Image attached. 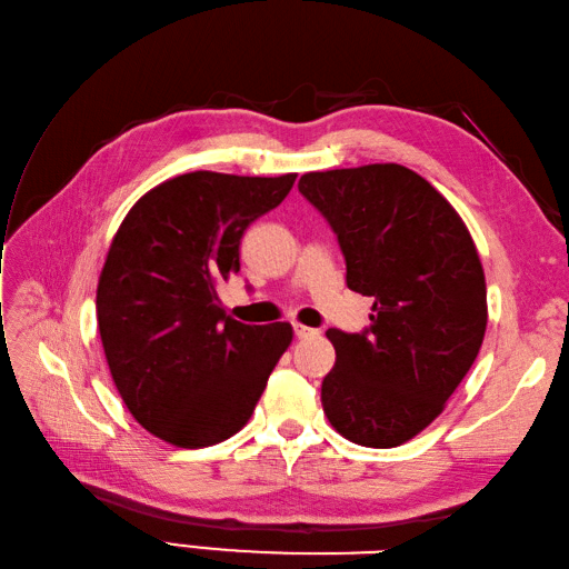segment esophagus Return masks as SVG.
I'll use <instances>...</instances> for the list:
<instances>
[{
  "instance_id": "34e87169",
  "label": "esophagus",
  "mask_w": 569,
  "mask_h": 569,
  "mask_svg": "<svg viewBox=\"0 0 569 569\" xmlns=\"http://www.w3.org/2000/svg\"><path fill=\"white\" fill-rule=\"evenodd\" d=\"M293 329H296V337H298V339H308V337H315V335H317V329L306 327V325H300V322H293Z\"/></svg>"
}]
</instances>
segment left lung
I'll return each instance as SVG.
<instances>
[{
	"mask_svg": "<svg viewBox=\"0 0 569 569\" xmlns=\"http://www.w3.org/2000/svg\"><path fill=\"white\" fill-rule=\"evenodd\" d=\"M300 193L332 224L347 286L373 298L371 327L327 329L337 363L325 415L345 439L392 448L443 412L485 339V271L466 222L402 164L310 171Z\"/></svg>",
	"mask_w": 569,
	"mask_h": 569,
	"instance_id": "1",
	"label": "left lung"
}]
</instances>
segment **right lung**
Returning a JSON list of instances; mask_svg holds the SVG:
<instances>
[{
	"mask_svg": "<svg viewBox=\"0 0 569 569\" xmlns=\"http://www.w3.org/2000/svg\"><path fill=\"white\" fill-rule=\"evenodd\" d=\"M298 174L189 171L144 193L118 228L97 288V320L118 392L171 446L240 431L293 341V327L224 315L218 286L240 271L244 230Z\"/></svg>",
	"mask_w": 569,
	"mask_h": 569,
	"instance_id": "add662e5",
	"label": "right lung"
}]
</instances>
